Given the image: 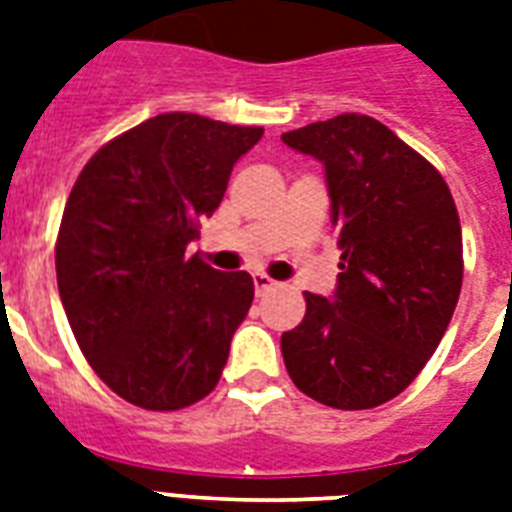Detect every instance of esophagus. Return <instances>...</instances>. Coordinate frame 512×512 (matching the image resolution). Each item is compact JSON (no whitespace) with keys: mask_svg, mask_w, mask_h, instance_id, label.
<instances>
[{"mask_svg":"<svg viewBox=\"0 0 512 512\" xmlns=\"http://www.w3.org/2000/svg\"><path fill=\"white\" fill-rule=\"evenodd\" d=\"M252 282H255L257 295H265V292L276 287V282H273L271 276H265V273H252Z\"/></svg>","mask_w":512,"mask_h":512,"instance_id":"obj_1","label":"esophagus"}]
</instances>
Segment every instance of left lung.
I'll use <instances>...</instances> for the list:
<instances>
[{"label": "left lung", "mask_w": 512, "mask_h": 512, "mask_svg": "<svg viewBox=\"0 0 512 512\" xmlns=\"http://www.w3.org/2000/svg\"><path fill=\"white\" fill-rule=\"evenodd\" d=\"M325 166L341 273L333 298L306 292V317L282 335L303 395L341 411L403 392L438 349L462 290V225L446 179L368 115L282 134Z\"/></svg>", "instance_id": "left-lung-1"}]
</instances>
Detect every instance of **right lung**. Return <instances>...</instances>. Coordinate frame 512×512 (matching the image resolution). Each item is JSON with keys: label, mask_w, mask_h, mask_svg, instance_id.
<instances>
[{"label": "right lung", "mask_w": 512, "mask_h": 512, "mask_svg": "<svg viewBox=\"0 0 512 512\" xmlns=\"http://www.w3.org/2000/svg\"><path fill=\"white\" fill-rule=\"evenodd\" d=\"M260 136V126L166 112L104 144L74 182L58 292L85 360L128 403L179 411L220 381L255 282L185 249Z\"/></svg>", "instance_id": "add662e5"}]
</instances>
